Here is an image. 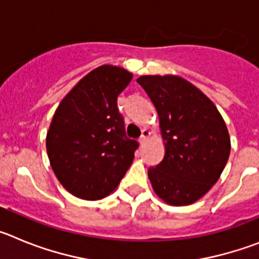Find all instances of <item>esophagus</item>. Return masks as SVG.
I'll return each instance as SVG.
<instances>
[{
    "instance_id": "esophagus-1",
    "label": "esophagus",
    "mask_w": 259,
    "mask_h": 259,
    "mask_svg": "<svg viewBox=\"0 0 259 259\" xmlns=\"http://www.w3.org/2000/svg\"><path fill=\"white\" fill-rule=\"evenodd\" d=\"M150 136V132L148 131V130H143V134H141L140 139H139V141H140V144H144L146 141V139Z\"/></svg>"
}]
</instances>
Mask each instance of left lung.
<instances>
[{
  "mask_svg": "<svg viewBox=\"0 0 259 259\" xmlns=\"http://www.w3.org/2000/svg\"><path fill=\"white\" fill-rule=\"evenodd\" d=\"M157 109L164 157L148 176L157 196L183 206L206 194L227 163L231 140L217 106L193 84L175 75L137 79Z\"/></svg>",
  "mask_w": 259,
  "mask_h": 259,
  "instance_id": "left-lung-1",
  "label": "left lung"
}]
</instances>
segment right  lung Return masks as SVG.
Returning a JSON list of instances; mask_svg holds the SVG:
<instances>
[{
	"mask_svg": "<svg viewBox=\"0 0 259 259\" xmlns=\"http://www.w3.org/2000/svg\"><path fill=\"white\" fill-rule=\"evenodd\" d=\"M132 74L104 65L67 93L47 135V152L57 179L83 200H101L118 187L139 143L125 136L118 96Z\"/></svg>",
	"mask_w": 259,
	"mask_h": 259,
	"instance_id": "right-lung-1",
	"label": "right lung"
}]
</instances>
